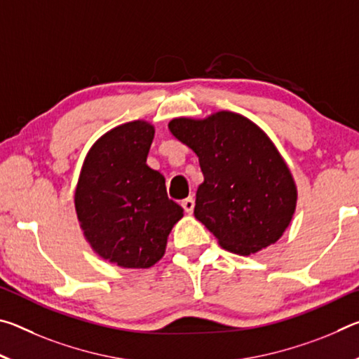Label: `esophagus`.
<instances>
[{
	"instance_id": "1",
	"label": "esophagus",
	"mask_w": 359,
	"mask_h": 359,
	"mask_svg": "<svg viewBox=\"0 0 359 359\" xmlns=\"http://www.w3.org/2000/svg\"><path fill=\"white\" fill-rule=\"evenodd\" d=\"M182 208H184V210L187 212V214H193V209H194V199H193V196L184 199V201H182Z\"/></svg>"
}]
</instances>
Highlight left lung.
I'll use <instances>...</instances> for the list:
<instances>
[{"instance_id": "left-lung-1", "label": "left lung", "mask_w": 359, "mask_h": 359, "mask_svg": "<svg viewBox=\"0 0 359 359\" xmlns=\"http://www.w3.org/2000/svg\"><path fill=\"white\" fill-rule=\"evenodd\" d=\"M168 126L199 158L204 182L194 217L218 244L242 257L276 244L293 218L297 190L269 136L229 111L172 118Z\"/></svg>"}]
</instances>
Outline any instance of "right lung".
Instances as JSON below:
<instances>
[{
  "instance_id": "obj_1",
  "label": "right lung",
  "mask_w": 359,
  "mask_h": 359,
  "mask_svg": "<svg viewBox=\"0 0 359 359\" xmlns=\"http://www.w3.org/2000/svg\"><path fill=\"white\" fill-rule=\"evenodd\" d=\"M154 125L135 120L102 135L85 156L76 214L95 253L126 269L163 258L184 209L168 198L165 177L147 166Z\"/></svg>"
}]
</instances>
